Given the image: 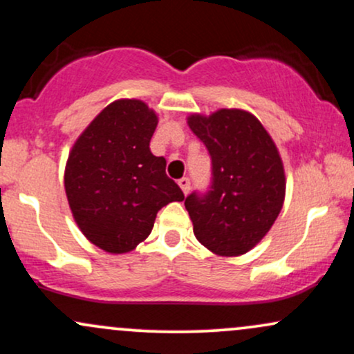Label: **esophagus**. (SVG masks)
<instances>
[{"label":"esophagus","mask_w":354,"mask_h":354,"mask_svg":"<svg viewBox=\"0 0 354 354\" xmlns=\"http://www.w3.org/2000/svg\"><path fill=\"white\" fill-rule=\"evenodd\" d=\"M178 185H180V188L183 189V193L188 194V191H189V185H191L189 178H181V180H178Z\"/></svg>","instance_id":"1"}]
</instances>
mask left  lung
Here are the masks:
<instances>
[{
    "label": "left lung",
    "mask_w": 354,
    "mask_h": 354,
    "mask_svg": "<svg viewBox=\"0 0 354 354\" xmlns=\"http://www.w3.org/2000/svg\"><path fill=\"white\" fill-rule=\"evenodd\" d=\"M188 124L211 158L208 189L185 200L194 236L216 254L246 253L281 211L284 171L278 149L263 124L241 109L194 115Z\"/></svg>",
    "instance_id": "1"
}]
</instances>
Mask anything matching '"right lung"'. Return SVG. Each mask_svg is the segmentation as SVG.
Here are the masks:
<instances>
[{
  "label": "right lung",
  "mask_w": 354,
  "mask_h": 354,
  "mask_svg": "<svg viewBox=\"0 0 354 354\" xmlns=\"http://www.w3.org/2000/svg\"><path fill=\"white\" fill-rule=\"evenodd\" d=\"M158 118L143 101L120 100L100 113L73 146L64 188L80 230L108 253L135 250L151 233L158 211L183 201L166 160L149 141Z\"/></svg>",
  "instance_id": "add662e5"
}]
</instances>
